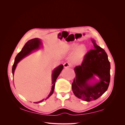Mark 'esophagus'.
Returning <instances> with one entry per match:
<instances>
[{
  "label": "esophagus",
  "mask_w": 125,
  "mask_h": 125,
  "mask_svg": "<svg viewBox=\"0 0 125 125\" xmlns=\"http://www.w3.org/2000/svg\"><path fill=\"white\" fill-rule=\"evenodd\" d=\"M64 68H68L70 67V64L68 62H65L63 64Z\"/></svg>",
  "instance_id": "obj_1"
}]
</instances>
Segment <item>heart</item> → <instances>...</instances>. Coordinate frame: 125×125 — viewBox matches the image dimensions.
Here are the masks:
<instances>
[{"instance_id": "1", "label": "heart", "mask_w": 125, "mask_h": 125, "mask_svg": "<svg viewBox=\"0 0 125 125\" xmlns=\"http://www.w3.org/2000/svg\"><path fill=\"white\" fill-rule=\"evenodd\" d=\"M66 52L69 54L74 52L71 58V62L74 64L80 65L83 62L86 55V48L84 45L78 46L77 43H73L67 46Z\"/></svg>"}]
</instances>
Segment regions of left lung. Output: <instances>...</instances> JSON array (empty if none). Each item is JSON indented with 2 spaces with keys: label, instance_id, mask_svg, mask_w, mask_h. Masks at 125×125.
Returning a JSON list of instances; mask_svg holds the SVG:
<instances>
[{
  "label": "left lung",
  "instance_id": "left-lung-1",
  "mask_svg": "<svg viewBox=\"0 0 125 125\" xmlns=\"http://www.w3.org/2000/svg\"><path fill=\"white\" fill-rule=\"evenodd\" d=\"M92 42L94 49L85 55L81 65L74 68L76 75L72 83L75 96L87 102L97 99L105 92L110 79V64L107 55L94 39ZM95 76L100 80L93 83L91 81L95 80Z\"/></svg>",
  "mask_w": 125,
  "mask_h": 125
}]
</instances>
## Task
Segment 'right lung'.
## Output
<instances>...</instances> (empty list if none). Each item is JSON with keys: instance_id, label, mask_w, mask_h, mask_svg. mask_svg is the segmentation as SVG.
<instances>
[{"instance_id": "obj_1", "label": "right lung", "mask_w": 125, "mask_h": 125, "mask_svg": "<svg viewBox=\"0 0 125 125\" xmlns=\"http://www.w3.org/2000/svg\"><path fill=\"white\" fill-rule=\"evenodd\" d=\"M42 46V42L41 41V39L37 38L30 39V40L28 41L26 43V44L24 45V47L22 48L21 52H19L15 58V62L14 64L12 65V73L13 76H14L15 70L16 69L18 63L21 60H22L24 58L30 55L33 52L41 49ZM63 69V65L61 64L60 65H59V66H58L56 68H55L54 70L52 71V87L51 89L52 90L50 94L45 99H44L40 101L34 102V103H41L42 101H43L44 100H47L48 98H49L52 94L54 91L56 81L57 80V78H58V76L59 75V74H60L61 72L62 71Z\"/></svg>"}]
</instances>
